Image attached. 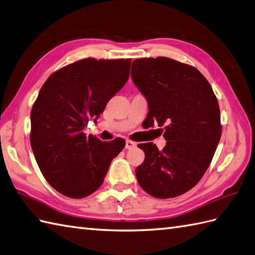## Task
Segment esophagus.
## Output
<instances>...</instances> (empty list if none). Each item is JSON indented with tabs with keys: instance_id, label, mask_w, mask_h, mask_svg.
Instances as JSON below:
<instances>
[{
	"instance_id": "1",
	"label": "esophagus",
	"mask_w": 255,
	"mask_h": 255,
	"mask_svg": "<svg viewBox=\"0 0 255 255\" xmlns=\"http://www.w3.org/2000/svg\"><path fill=\"white\" fill-rule=\"evenodd\" d=\"M134 147H136V143L133 142V140L128 139L126 142V148L127 149H132V148H134Z\"/></svg>"
}]
</instances>
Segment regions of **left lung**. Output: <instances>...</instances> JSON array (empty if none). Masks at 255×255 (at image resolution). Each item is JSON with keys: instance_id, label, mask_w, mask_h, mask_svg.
Here are the masks:
<instances>
[{"instance_id": "8db88e82", "label": "left lung", "mask_w": 255, "mask_h": 255, "mask_svg": "<svg viewBox=\"0 0 255 255\" xmlns=\"http://www.w3.org/2000/svg\"><path fill=\"white\" fill-rule=\"evenodd\" d=\"M131 76L148 103L147 126L165 128L167 140L162 150L138 144L145 159L137 182L157 199L182 195L204 175L222 136L216 96L194 66L165 56L134 60Z\"/></svg>"}]
</instances>
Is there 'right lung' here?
<instances>
[{
	"label": "right lung",
	"mask_w": 255,
	"mask_h": 255,
	"mask_svg": "<svg viewBox=\"0 0 255 255\" xmlns=\"http://www.w3.org/2000/svg\"><path fill=\"white\" fill-rule=\"evenodd\" d=\"M131 59H83L55 71L32 106L30 144L48 183L71 199H83L103 184L126 140L110 143L84 133L128 80Z\"/></svg>",
	"instance_id": "right-lung-1"
}]
</instances>
